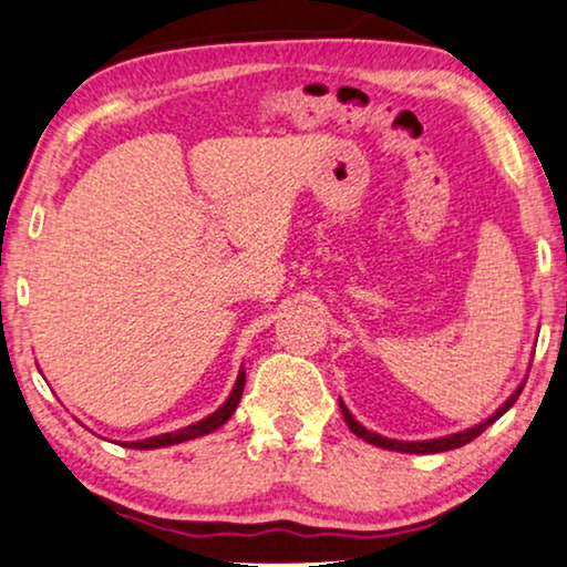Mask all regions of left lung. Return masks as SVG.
I'll use <instances>...</instances> for the list:
<instances>
[{"label": "left lung", "mask_w": 567, "mask_h": 567, "mask_svg": "<svg viewBox=\"0 0 567 567\" xmlns=\"http://www.w3.org/2000/svg\"><path fill=\"white\" fill-rule=\"evenodd\" d=\"M522 390H524V382H522L519 388L514 390L512 398H508V401H506L504 405H501V409H498L496 413H493V416H491L488 421H483V424L467 429V432H460V434H452V436H442V440H429V442H398V440H388V436H380V434L367 432V429L360 424V421H354L352 413L347 411L344 403H339V405H341V413H344L347 426L352 429V432H354L357 436H360V440L370 442V444H374V446H382V450H395V452H409V454H434V452L457 450V446L473 442L475 436H481V434L485 432V429H488V426L493 424V421H498L508 409H512V405L516 403V398L522 395Z\"/></svg>", "instance_id": "1"}]
</instances>
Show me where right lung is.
Here are the masks:
<instances>
[{
	"mask_svg": "<svg viewBox=\"0 0 567 567\" xmlns=\"http://www.w3.org/2000/svg\"><path fill=\"white\" fill-rule=\"evenodd\" d=\"M244 385H246V374L241 370L238 374L236 385H234V393L228 395V401L220 405L218 411L213 413V416H207L203 421H197L193 426H185L179 429V432H172V434H162V436H151V440H143V442H131V444H123V446H133V450H156V446H169V444H179V442H187V440H197V436L203 434H210L215 429L226 424V421L234 416L238 401H241V393H244Z\"/></svg>",
	"mask_w": 567,
	"mask_h": 567,
	"instance_id": "right-lung-1",
	"label": "right lung"
}]
</instances>
